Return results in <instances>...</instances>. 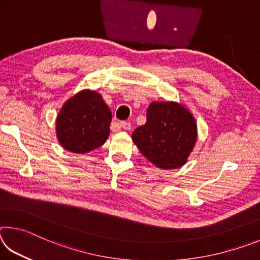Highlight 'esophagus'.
<instances>
[{
	"instance_id": "1",
	"label": "esophagus",
	"mask_w": 260,
	"mask_h": 260,
	"mask_svg": "<svg viewBox=\"0 0 260 260\" xmlns=\"http://www.w3.org/2000/svg\"><path fill=\"white\" fill-rule=\"evenodd\" d=\"M119 126L121 127L122 129H131V124L128 121H121Z\"/></svg>"
}]
</instances>
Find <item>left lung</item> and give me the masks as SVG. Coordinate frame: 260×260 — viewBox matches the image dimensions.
Masks as SVG:
<instances>
[{"mask_svg":"<svg viewBox=\"0 0 260 260\" xmlns=\"http://www.w3.org/2000/svg\"><path fill=\"white\" fill-rule=\"evenodd\" d=\"M142 155L162 170L179 169L187 162L197 141L191 112L177 102H152L147 122L132 134Z\"/></svg>","mask_w":260,"mask_h":260,"instance_id":"1","label":"left lung"}]
</instances>
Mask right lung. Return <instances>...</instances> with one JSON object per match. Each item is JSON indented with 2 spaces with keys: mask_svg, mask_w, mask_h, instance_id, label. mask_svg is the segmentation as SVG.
Here are the masks:
<instances>
[{
  "mask_svg": "<svg viewBox=\"0 0 260 260\" xmlns=\"http://www.w3.org/2000/svg\"><path fill=\"white\" fill-rule=\"evenodd\" d=\"M111 120V111L101 94L83 89L61 107L56 119L57 139L69 151L89 152L107 141Z\"/></svg>",
  "mask_w": 260,
  "mask_h": 260,
  "instance_id": "1",
  "label": "right lung"
}]
</instances>
